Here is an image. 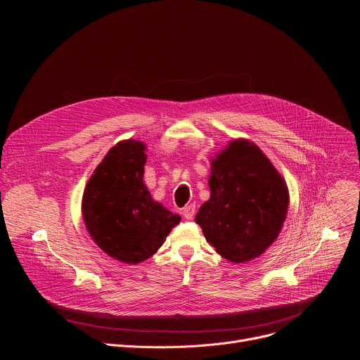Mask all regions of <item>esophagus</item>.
Returning <instances> with one entry per match:
<instances>
[{
	"label": "esophagus",
	"mask_w": 360,
	"mask_h": 360,
	"mask_svg": "<svg viewBox=\"0 0 360 360\" xmlns=\"http://www.w3.org/2000/svg\"><path fill=\"white\" fill-rule=\"evenodd\" d=\"M182 215H184V218L188 219V221L193 219V215H195V205H188V207H185L184 211H182Z\"/></svg>",
	"instance_id": "esophagus-1"
}]
</instances>
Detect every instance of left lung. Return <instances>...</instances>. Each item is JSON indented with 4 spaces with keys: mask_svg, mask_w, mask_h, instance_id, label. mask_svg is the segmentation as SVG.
Returning a JSON list of instances; mask_svg holds the SVG:
<instances>
[{
    "mask_svg": "<svg viewBox=\"0 0 360 360\" xmlns=\"http://www.w3.org/2000/svg\"><path fill=\"white\" fill-rule=\"evenodd\" d=\"M211 198L195 222L229 262L261 256L279 236L289 207L285 179L249 139L231 141L211 161Z\"/></svg>",
    "mask_w": 360,
    "mask_h": 360,
    "instance_id": "8db88e82",
    "label": "left lung"
}]
</instances>
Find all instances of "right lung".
<instances>
[{
  "label": "right lung",
  "mask_w": 360,
  "mask_h": 360,
  "mask_svg": "<svg viewBox=\"0 0 360 360\" xmlns=\"http://www.w3.org/2000/svg\"><path fill=\"white\" fill-rule=\"evenodd\" d=\"M145 150L142 141H120L95 168L82 195L88 233L108 256L128 265L150 258L181 221L153 200L143 184Z\"/></svg>",
  "instance_id": "obj_1"
}]
</instances>
